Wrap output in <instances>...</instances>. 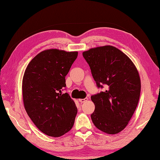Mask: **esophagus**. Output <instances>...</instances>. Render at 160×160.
Masks as SVG:
<instances>
[{
    "label": "esophagus",
    "mask_w": 160,
    "mask_h": 160,
    "mask_svg": "<svg viewBox=\"0 0 160 160\" xmlns=\"http://www.w3.org/2000/svg\"><path fill=\"white\" fill-rule=\"evenodd\" d=\"M87 100H88V98H84V99H79V102H81V103L85 102H87Z\"/></svg>",
    "instance_id": "34e87169"
}]
</instances>
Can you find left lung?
Instances as JSON below:
<instances>
[{"label":"left lung","mask_w":160,"mask_h":160,"mask_svg":"<svg viewBox=\"0 0 160 160\" xmlns=\"http://www.w3.org/2000/svg\"><path fill=\"white\" fill-rule=\"evenodd\" d=\"M98 88L107 90L91 97L95 110L94 125L108 134H117L127 127L136 109L141 81L137 68L120 49L111 45L82 53Z\"/></svg>","instance_id":"left-lung-1"}]
</instances>
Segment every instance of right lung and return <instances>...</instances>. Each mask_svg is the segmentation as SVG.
<instances>
[{
    "instance_id": "add662e5",
    "label": "right lung",
    "mask_w": 160,
    "mask_h": 160,
    "mask_svg": "<svg viewBox=\"0 0 160 160\" xmlns=\"http://www.w3.org/2000/svg\"><path fill=\"white\" fill-rule=\"evenodd\" d=\"M78 52L51 49L30 61L22 78V98L27 113L36 127L49 136H62L72 128L78 109L67 93L65 76Z\"/></svg>"
}]
</instances>
